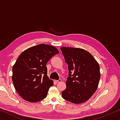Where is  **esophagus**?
I'll list each match as a JSON object with an SVG mask.
<instances>
[{"instance_id": "1", "label": "esophagus", "mask_w": 120, "mask_h": 120, "mask_svg": "<svg viewBox=\"0 0 120 120\" xmlns=\"http://www.w3.org/2000/svg\"><path fill=\"white\" fill-rule=\"evenodd\" d=\"M54 82H61V79H59V80H54Z\"/></svg>"}]
</instances>
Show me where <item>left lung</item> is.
Instances as JSON below:
<instances>
[{"label": "left lung", "mask_w": 120, "mask_h": 120, "mask_svg": "<svg viewBox=\"0 0 120 120\" xmlns=\"http://www.w3.org/2000/svg\"><path fill=\"white\" fill-rule=\"evenodd\" d=\"M68 64L69 77L63 98L74 104L84 103L98 87L101 74L98 63L90 53L80 48H60Z\"/></svg>", "instance_id": "1"}]
</instances>
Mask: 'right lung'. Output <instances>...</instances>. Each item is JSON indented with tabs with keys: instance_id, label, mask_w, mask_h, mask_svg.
Listing matches in <instances>:
<instances>
[{
	"instance_id": "add662e5",
	"label": "right lung",
	"mask_w": 120,
	"mask_h": 120,
	"mask_svg": "<svg viewBox=\"0 0 120 120\" xmlns=\"http://www.w3.org/2000/svg\"><path fill=\"white\" fill-rule=\"evenodd\" d=\"M59 53L53 46L41 44L20 54L12 69V80L22 98L30 102H38L47 96L53 82L47 76L46 65Z\"/></svg>"
}]
</instances>
